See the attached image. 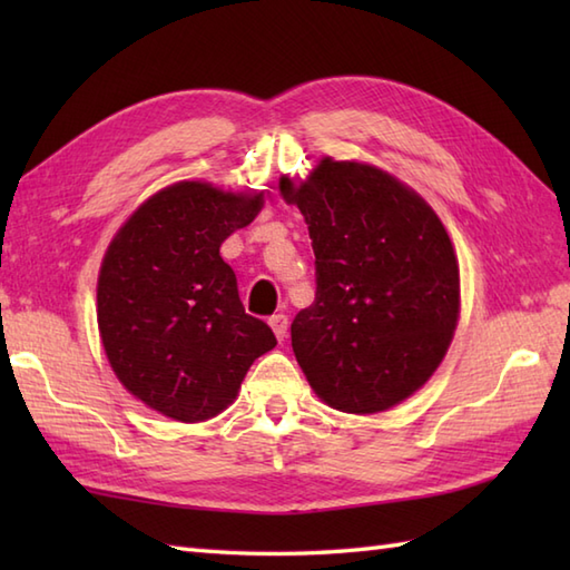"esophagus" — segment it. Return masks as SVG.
<instances>
[{"mask_svg":"<svg viewBox=\"0 0 570 570\" xmlns=\"http://www.w3.org/2000/svg\"><path fill=\"white\" fill-rule=\"evenodd\" d=\"M269 325H272V331H274L278 341H284L286 331H288V316H284V313H274V316L269 318Z\"/></svg>","mask_w":570,"mask_h":570,"instance_id":"esophagus-1","label":"esophagus"}]
</instances>
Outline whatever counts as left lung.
<instances>
[{"label": "left lung", "instance_id": "1", "mask_svg": "<svg viewBox=\"0 0 570 570\" xmlns=\"http://www.w3.org/2000/svg\"><path fill=\"white\" fill-rule=\"evenodd\" d=\"M316 254V301L296 313L292 345L316 394L374 414L441 365L458 323L451 239L414 190L374 166L323 159L304 186L282 178Z\"/></svg>", "mask_w": 570, "mask_h": 570}]
</instances>
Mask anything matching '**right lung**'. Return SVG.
<instances>
[{
  "label": "right lung",
  "mask_w": 570,
  "mask_h": 570,
  "mask_svg": "<svg viewBox=\"0 0 570 570\" xmlns=\"http://www.w3.org/2000/svg\"><path fill=\"white\" fill-rule=\"evenodd\" d=\"M259 196L198 180L156 193L119 229L98 282L107 360L127 390L176 421L233 404L249 365L276 337L245 313L220 245L247 227Z\"/></svg>",
  "instance_id": "1"
}]
</instances>
